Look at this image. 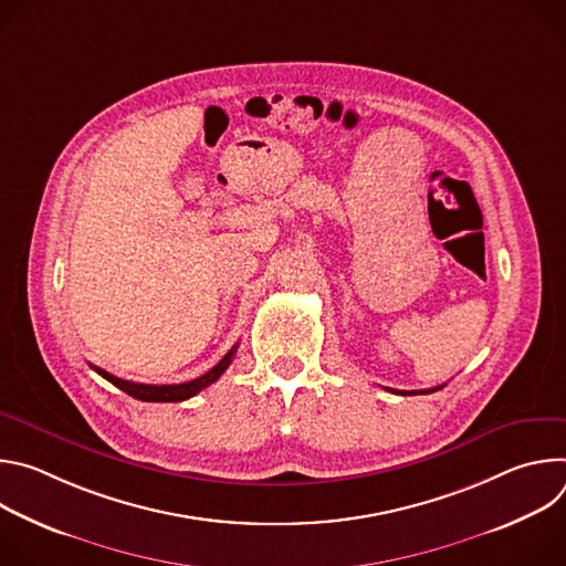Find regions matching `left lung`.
I'll return each mask as SVG.
<instances>
[{"mask_svg": "<svg viewBox=\"0 0 566 566\" xmlns=\"http://www.w3.org/2000/svg\"><path fill=\"white\" fill-rule=\"evenodd\" d=\"M437 389H443V385H439V387H432V389H421V391H400V389H389V391H394V394H400V396H408V394H430V391H437Z\"/></svg>", "mask_w": 566, "mask_h": 566, "instance_id": "left-lung-1", "label": "left lung"}]
</instances>
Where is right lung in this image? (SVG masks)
Wrapping results in <instances>:
<instances>
[{"label": "right lung", "mask_w": 566, "mask_h": 566, "mask_svg": "<svg viewBox=\"0 0 566 566\" xmlns=\"http://www.w3.org/2000/svg\"><path fill=\"white\" fill-rule=\"evenodd\" d=\"M237 352V345L210 369L206 371L203 376L195 378V380H188V382H179V385H145V382H132V380H123V378H116L114 374L101 369V367H94V371H98L105 380H109L112 385H116L118 389H123L125 394L138 398V400H147V402H179V400H186V398H192L195 394H199L201 389H206L208 385H212L226 369L228 365L232 363V356Z\"/></svg>", "instance_id": "add662e5"}]
</instances>
